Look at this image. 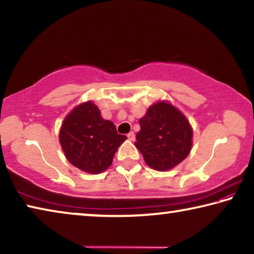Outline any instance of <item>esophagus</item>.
Masks as SVG:
<instances>
[{
  "mask_svg": "<svg viewBox=\"0 0 254 254\" xmlns=\"http://www.w3.org/2000/svg\"><path fill=\"white\" fill-rule=\"evenodd\" d=\"M127 139L130 140V141H134V139H135V134H134V132H130L127 134Z\"/></svg>",
  "mask_w": 254,
  "mask_h": 254,
  "instance_id": "1",
  "label": "esophagus"
}]
</instances>
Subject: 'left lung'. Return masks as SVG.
<instances>
[{
    "mask_svg": "<svg viewBox=\"0 0 254 254\" xmlns=\"http://www.w3.org/2000/svg\"><path fill=\"white\" fill-rule=\"evenodd\" d=\"M135 147L152 169L166 171L179 165L191 149L192 130L179 110L167 102H158L140 119Z\"/></svg>",
    "mask_w": 254,
    "mask_h": 254,
    "instance_id": "1",
    "label": "left lung"
}]
</instances>
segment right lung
Masks as SVG:
<instances>
[{"instance_id":"obj_1","label":"right lung","mask_w":254,"mask_h":254,"mask_svg":"<svg viewBox=\"0 0 254 254\" xmlns=\"http://www.w3.org/2000/svg\"><path fill=\"white\" fill-rule=\"evenodd\" d=\"M127 139L113 122L101 117L93 102L75 107L59 132L63 151L72 166L88 174H100L112 165L118 148Z\"/></svg>"}]
</instances>
